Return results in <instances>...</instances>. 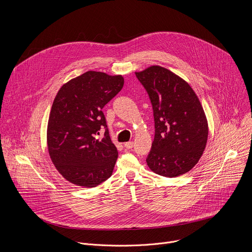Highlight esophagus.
I'll return each instance as SVG.
<instances>
[{
	"instance_id": "obj_1",
	"label": "esophagus",
	"mask_w": 252,
	"mask_h": 252,
	"mask_svg": "<svg viewBox=\"0 0 252 252\" xmlns=\"http://www.w3.org/2000/svg\"><path fill=\"white\" fill-rule=\"evenodd\" d=\"M125 148L127 150H130L133 148V142L132 141H127L125 143Z\"/></svg>"
}]
</instances>
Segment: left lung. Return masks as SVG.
<instances>
[{"instance_id":"obj_1","label":"left lung","mask_w":252,"mask_h":252,"mask_svg":"<svg viewBox=\"0 0 252 252\" xmlns=\"http://www.w3.org/2000/svg\"><path fill=\"white\" fill-rule=\"evenodd\" d=\"M154 112L155 138L149 167L165 177L189 171L205 149L208 127L201 103L191 87L159 65L135 73Z\"/></svg>"}]
</instances>
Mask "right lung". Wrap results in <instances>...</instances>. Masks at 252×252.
<instances>
[{
	"label": "right lung",
	"instance_id": "1",
	"mask_svg": "<svg viewBox=\"0 0 252 252\" xmlns=\"http://www.w3.org/2000/svg\"><path fill=\"white\" fill-rule=\"evenodd\" d=\"M124 87L122 76L89 70L58 92L48 124L51 159L66 181L94 188L111 177L118 151L111 140L102 107ZM105 129V136H97Z\"/></svg>",
	"mask_w": 252,
	"mask_h": 252
}]
</instances>
